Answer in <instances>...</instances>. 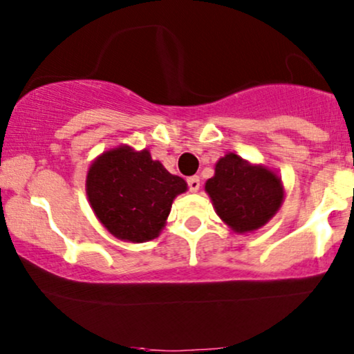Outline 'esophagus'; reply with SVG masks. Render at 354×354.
<instances>
[{"instance_id": "esophagus-1", "label": "esophagus", "mask_w": 354, "mask_h": 354, "mask_svg": "<svg viewBox=\"0 0 354 354\" xmlns=\"http://www.w3.org/2000/svg\"><path fill=\"white\" fill-rule=\"evenodd\" d=\"M188 188H189V191H193V193H196V191L201 188L200 176H191V178H188Z\"/></svg>"}]
</instances>
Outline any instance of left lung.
<instances>
[{"mask_svg": "<svg viewBox=\"0 0 354 354\" xmlns=\"http://www.w3.org/2000/svg\"><path fill=\"white\" fill-rule=\"evenodd\" d=\"M218 216L238 233L266 225L283 201L281 181L273 171L246 163L238 154H226L206 181Z\"/></svg>", "mask_w": 354, "mask_h": 354, "instance_id": "8db88e82", "label": "left lung"}]
</instances>
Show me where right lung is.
I'll list each match as a JSON object with an SVG mask.
<instances>
[{
    "instance_id": "1",
    "label": "right lung",
    "mask_w": 354,
    "mask_h": 354,
    "mask_svg": "<svg viewBox=\"0 0 354 354\" xmlns=\"http://www.w3.org/2000/svg\"><path fill=\"white\" fill-rule=\"evenodd\" d=\"M185 191V180L166 171L148 149L133 151L128 146L101 154L86 178L89 205L104 228L133 243L156 238L173 200Z\"/></svg>"
}]
</instances>
